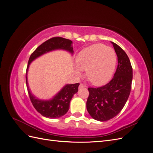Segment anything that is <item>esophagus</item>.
Here are the masks:
<instances>
[{
	"mask_svg": "<svg viewBox=\"0 0 153 153\" xmlns=\"http://www.w3.org/2000/svg\"><path fill=\"white\" fill-rule=\"evenodd\" d=\"M86 87V85H84V84H83L82 83H81V84H80V85H79V88L80 89V88H83V87Z\"/></svg>",
	"mask_w": 153,
	"mask_h": 153,
	"instance_id": "1",
	"label": "esophagus"
}]
</instances>
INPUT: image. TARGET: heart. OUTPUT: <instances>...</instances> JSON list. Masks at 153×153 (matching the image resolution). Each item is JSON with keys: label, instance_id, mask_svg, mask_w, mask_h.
<instances>
[{"label": "heart", "instance_id": "heart-1", "mask_svg": "<svg viewBox=\"0 0 153 153\" xmlns=\"http://www.w3.org/2000/svg\"><path fill=\"white\" fill-rule=\"evenodd\" d=\"M78 67L75 73L78 76L82 74V69H87L86 76L92 84H105L113 75L116 66V54L110 47L102 44H95L87 47L76 57Z\"/></svg>", "mask_w": 153, "mask_h": 153}]
</instances>
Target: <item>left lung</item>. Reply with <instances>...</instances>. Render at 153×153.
I'll return each mask as SVG.
<instances>
[{
	"label": "left lung",
	"instance_id": "1",
	"mask_svg": "<svg viewBox=\"0 0 153 153\" xmlns=\"http://www.w3.org/2000/svg\"><path fill=\"white\" fill-rule=\"evenodd\" d=\"M117 54L118 65L114 76L108 84L99 87H89L87 110L99 121H106L121 112L130 94L133 69L126 52L112 42Z\"/></svg>",
	"mask_w": 153,
	"mask_h": 153
}]
</instances>
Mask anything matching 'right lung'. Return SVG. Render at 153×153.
I'll use <instances>...</instances> for the list:
<instances>
[{
  "label": "right lung",
  "mask_w": 153,
  "mask_h": 153,
  "mask_svg": "<svg viewBox=\"0 0 153 153\" xmlns=\"http://www.w3.org/2000/svg\"><path fill=\"white\" fill-rule=\"evenodd\" d=\"M57 49L65 50L73 53L72 41L61 37H53L39 45L30 55L27 68L25 76L27 91L32 105L43 116L50 119L62 117L66 114L69 108L70 101L73 95L78 92L80 84L77 83L75 84L66 85L56 96L53 97V99L48 101H42L36 98L31 94L27 83V73L29 64L33 60L45 53Z\"/></svg>",
  "instance_id": "add662e5"
}]
</instances>
